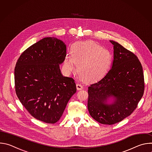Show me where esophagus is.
I'll use <instances>...</instances> for the list:
<instances>
[{"label":"esophagus","mask_w":152,"mask_h":152,"mask_svg":"<svg viewBox=\"0 0 152 152\" xmlns=\"http://www.w3.org/2000/svg\"><path fill=\"white\" fill-rule=\"evenodd\" d=\"M76 87H77V90H81L82 89H83V86H82V85L80 84V83H77Z\"/></svg>","instance_id":"esophagus-1"}]
</instances>
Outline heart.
<instances>
[{"label": "heart", "mask_w": 152, "mask_h": 152, "mask_svg": "<svg viewBox=\"0 0 152 152\" xmlns=\"http://www.w3.org/2000/svg\"><path fill=\"white\" fill-rule=\"evenodd\" d=\"M71 55H67L63 62L62 68L69 75L76 69L83 79L97 80L102 77L110 69L112 56L107 49L94 41H79L72 45Z\"/></svg>", "instance_id": "heart-1"}]
</instances>
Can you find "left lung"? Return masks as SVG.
<instances>
[{"label":"left lung","instance_id":"obj_1","mask_svg":"<svg viewBox=\"0 0 152 152\" xmlns=\"http://www.w3.org/2000/svg\"><path fill=\"white\" fill-rule=\"evenodd\" d=\"M114 46L111 69L88 86V110L90 115L103 124H113L131 115L144 90L142 67L137 56L117 42Z\"/></svg>","mask_w":152,"mask_h":152}]
</instances>
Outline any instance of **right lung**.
Listing matches in <instances>:
<instances>
[{"mask_svg": "<svg viewBox=\"0 0 152 152\" xmlns=\"http://www.w3.org/2000/svg\"><path fill=\"white\" fill-rule=\"evenodd\" d=\"M66 45L55 37H46L25 50L14 69L16 94L36 119L55 123L76 92L73 79L63 76L59 64Z\"/></svg>", "mask_w": 152, "mask_h": 152, "instance_id": "obj_1", "label": "right lung"}]
</instances>
